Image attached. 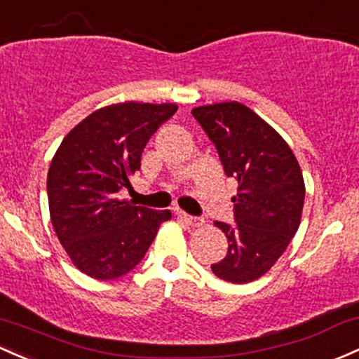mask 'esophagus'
Returning a JSON list of instances; mask_svg holds the SVG:
<instances>
[{
  "label": "esophagus",
  "mask_w": 359,
  "mask_h": 359,
  "mask_svg": "<svg viewBox=\"0 0 359 359\" xmlns=\"http://www.w3.org/2000/svg\"><path fill=\"white\" fill-rule=\"evenodd\" d=\"M177 216H179L182 222H186L187 224H191V226H203L204 224V219L203 218H196V216H191L187 215V212L184 211H177Z\"/></svg>",
  "instance_id": "1"
}]
</instances>
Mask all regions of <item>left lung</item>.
Returning a JSON list of instances; mask_svg holds the SVG:
<instances>
[{
    "label": "left lung",
    "mask_w": 359,
    "mask_h": 359,
    "mask_svg": "<svg viewBox=\"0 0 359 359\" xmlns=\"http://www.w3.org/2000/svg\"><path fill=\"white\" fill-rule=\"evenodd\" d=\"M192 116L215 143L224 173L238 182L235 223L215 222L228 252L211 271L235 285L264 276L283 255L302 222L305 182L281 135L240 102L201 105Z\"/></svg>",
    "instance_id": "1"
}]
</instances>
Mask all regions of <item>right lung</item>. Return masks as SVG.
I'll use <instances>...</instances> for the list:
<instances>
[{
  "mask_svg": "<svg viewBox=\"0 0 359 359\" xmlns=\"http://www.w3.org/2000/svg\"><path fill=\"white\" fill-rule=\"evenodd\" d=\"M175 104L124 102L102 107L65 136L47 173L50 223L71 262L90 278L116 279L140 264L168 210L117 198L131 187L141 153Z\"/></svg>",
  "mask_w": 359,
  "mask_h": 359,
  "instance_id": "add662e5",
  "label": "right lung"
}]
</instances>
